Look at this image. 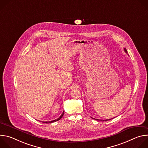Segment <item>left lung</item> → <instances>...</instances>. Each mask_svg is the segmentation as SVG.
Segmentation results:
<instances>
[{
    "mask_svg": "<svg viewBox=\"0 0 148 148\" xmlns=\"http://www.w3.org/2000/svg\"><path fill=\"white\" fill-rule=\"evenodd\" d=\"M124 51H125V53H127V50H126V49H125V48H124ZM92 119H95V120H99V119H95V118H92ZM110 119H106V120H101V121H109V120H110Z\"/></svg>",
    "mask_w": 148,
    "mask_h": 148,
    "instance_id": "1",
    "label": "left lung"
}]
</instances>
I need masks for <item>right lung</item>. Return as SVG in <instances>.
Returning <instances> with one entry per match:
<instances>
[{
  "label": "right lung",
  "mask_w": 148,
  "mask_h": 148,
  "mask_svg": "<svg viewBox=\"0 0 148 148\" xmlns=\"http://www.w3.org/2000/svg\"><path fill=\"white\" fill-rule=\"evenodd\" d=\"M63 115H64V112H62V114H61V115L58 118H57V119H55V120H53V121H48V122H44V123H53V122H56V121H58V120H60L62 117V116H63Z\"/></svg>",
  "instance_id": "add662e5"
}]
</instances>
